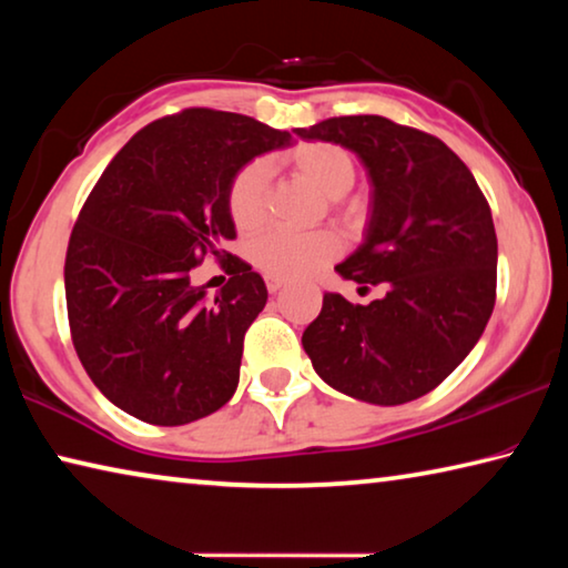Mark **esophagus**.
Wrapping results in <instances>:
<instances>
[{
    "label": "esophagus",
    "instance_id": "obj_1",
    "mask_svg": "<svg viewBox=\"0 0 568 568\" xmlns=\"http://www.w3.org/2000/svg\"><path fill=\"white\" fill-rule=\"evenodd\" d=\"M285 287V281H275V277H267V291H271L273 295L281 293Z\"/></svg>",
    "mask_w": 568,
    "mask_h": 568
}]
</instances>
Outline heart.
<instances>
[{"label":"heart","instance_id":"1","mask_svg":"<svg viewBox=\"0 0 568 568\" xmlns=\"http://www.w3.org/2000/svg\"><path fill=\"white\" fill-rule=\"evenodd\" d=\"M285 162L297 175L313 182L325 197L341 205V195L351 190L355 180V165L348 152L328 142H305L285 155ZM267 205V168L263 162H250L237 172L227 190V210L237 230L253 233L265 223ZM343 207V205H341ZM351 213V207H343ZM338 237L328 230L313 233H287L273 230L250 245V261L257 271L275 281H297L318 273L338 255Z\"/></svg>","mask_w":568,"mask_h":568}]
</instances>
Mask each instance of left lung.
<instances>
[{
	"label": "left lung",
	"instance_id": "1",
	"mask_svg": "<svg viewBox=\"0 0 568 568\" xmlns=\"http://www.w3.org/2000/svg\"><path fill=\"white\" fill-rule=\"evenodd\" d=\"M297 138L358 155L373 195L365 237L335 265L343 281L386 285L353 305L323 295L303 348L331 388L400 406L444 383L474 351L496 303L498 243L491 207L470 170L434 134L378 114L331 118Z\"/></svg>",
	"mask_w": 568,
	"mask_h": 568
}]
</instances>
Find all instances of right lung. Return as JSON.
I'll list each match as a JSON object with an SVG mask.
<instances>
[{
    "label": "right lung",
    "mask_w": 568,
    "mask_h": 568,
    "mask_svg": "<svg viewBox=\"0 0 568 568\" xmlns=\"http://www.w3.org/2000/svg\"><path fill=\"white\" fill-rule=\"evenodd\" d=\"M293 142L247 114L195 108L150 122L102 172L67 245L64 293L74 351L124 413L185 426L233 398L267 287L223 250L235 237L227 190L250 160ZM205 254L231 273L213 304L189 285Z\"/></svg>",
    "instance_id": "right-lung-1"
}]
</instances>
